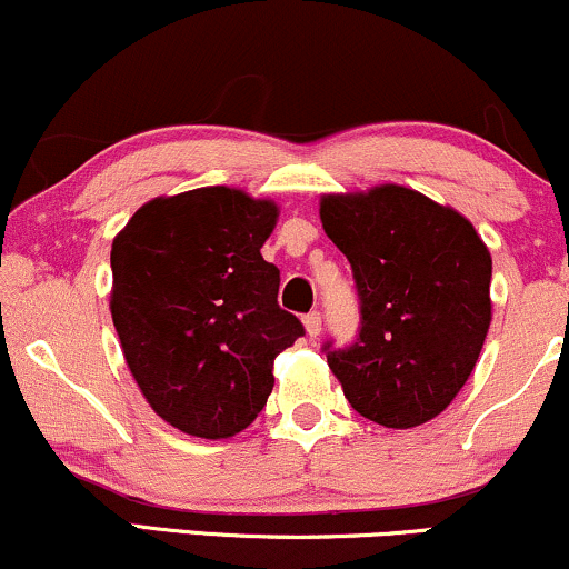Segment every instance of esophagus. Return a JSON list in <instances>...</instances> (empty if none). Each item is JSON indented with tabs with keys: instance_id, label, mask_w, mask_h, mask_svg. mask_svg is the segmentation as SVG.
Returning <instances> with one entry per match:
<instances>
[{
	"instance_id": "1",
	"label": "esophagus",
	"mask_w": 569,
	"mask_h": 569,
	"mask_svg": "<svg viewBox=\"0 0 569 569\" xmlns=\"http://www.w3.org/2000/svg\"><path fill=\"white\" fill-rule=\"evenodd\" d=\"M302 323H305L307 337L316 339L318 335H321V312H307V316L302 318Z\"/></svg>"
}]
</instances>
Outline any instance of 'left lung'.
Segmentation results:
<instances>
[{"label":"left lung","instance_id":"left-lung-1","mask_svg":"<svg viewBox=\"0 0 569 569\" xmlns=\"http://www.w3.org/2000/svg\"><path fill=\"white\" fill-rule=\"evenodd\" d=\"M321 221L361 299L356 342L323 348L345 398L385 428L433 420L471 377L492 321L485 240L455 208L398 184L323 194Z\"/></svg>","mask_w":569,"mask_h":569}]
</instances>
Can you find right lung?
Returning <instances> with one entry per match:
<instances>
[{
  "mask_svg": "<svg viewBox=\"0 0 569 569\" xmlns=\"http://www.w3.org/2000/svg\"><path fill=\"white\" fill-rule=\"evenodd\" d=\"M278 206L243 189L154 198L112 243V321L122 356L168 426L230 439L272 393V363L305 335L280 310V270L262 246Z\"/></svg>",
  "mask_w": 569,
  "mask_h": 569,
  "instance_id": "obj_1",
  "label": "right lung"
}]
</instances>
